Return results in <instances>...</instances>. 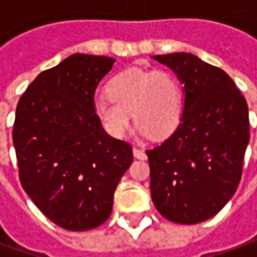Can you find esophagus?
<instances>
[{"label":"esophagus","instance_id":"esophagus-1","mask_svg":"<svg viewBox=\"0 0 257 257\" xmlns=\"http://www.w3.org/2000/svg\"><path fill=\"white\" fill-rule=\"evenodd\" d=\"M134 156L136 157L138 160H146V158H147L145 150H142L139 147H134Z\"/></svg>","mask_w":257,"mask_h":257}]
</instances>
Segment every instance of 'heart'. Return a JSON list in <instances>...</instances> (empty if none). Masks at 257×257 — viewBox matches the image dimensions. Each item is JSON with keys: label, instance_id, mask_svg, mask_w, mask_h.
Wrapping results in <instances>:
<instances>
[{"label": "heart", "instance_id": "b5f03b06", "mask_svg": "<svg viewBox=\"0 0 257 257\" xmlns=\"http://www.w3.org/2000/svg\"><path fill=\"white\" fill-rule=\"evenodd\" d=\"M107 97L93 101V111L107 134L122 138L131 126V112L140 135L164 138L180 122L183 90L165 70L126 68L107 84Z\"/></svg>", "mask_w": 257, "mask_h": 257}]
</instances>
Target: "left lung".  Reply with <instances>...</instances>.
Returning <instances> with one entry per match:
<instances>
[{"instance_id":"left-lung-1","label":"left lung","mask_w":257,"mask_h":257,"mask_svg":"<svg viewBox=\"0 0 257 257\" xmlns=\"http://www.w3.org/2000/svg\"><path fill=\"white\" fill-rule=\"evenodd\" d=\"M151 58L183 85V114L173 134L146 150L157 210L180 224L215 216L231 199L249 143L248 104L227 73L191 53Z\"/></svg>"}]
</instances>
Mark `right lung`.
I'll list each match as a JSON object with an SVG mask.
<instances>
[{
	"label": "right lung",
	"instance_id": "right-lung-1",
	"mask_svg": "<svg viewBox=\"0 0 257 257\" xmlns=\"http://www.w3.org/2000/svg\"><path fill=\"white\" fill-rule=\"evenodd\" d=\"M115 59L74 53L42 71L16 107L14 147L20 183L49 220L70 231L100 226L134 161L129 143L111 138L93 96Z\"/></svg>",
	"mask_w": 257,
	"mask_h": 257
}]
</instances>
